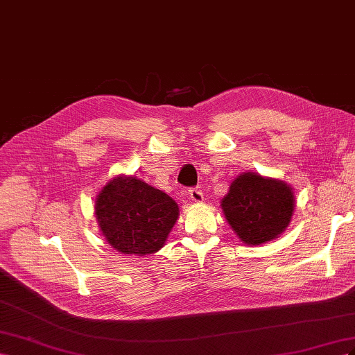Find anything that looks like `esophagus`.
I'll list each match as a JSON object with an SVG mask.
<instances>
[{"label":"esophagus","mask_w":355,"mask_h":355,"mask_svg":"<svg viewBox=\"0 0 355 355\" xmlns=\"http://www.w3.org/2000/svg\"><path fill=\"white\" fill-rule=\"evenodd\" d=\"M189 196L193 202H202L204 200V195H202V191L199 189H190L189 190Z\"/></svg>","instance_id":"esophagus-1"}]
</instances>
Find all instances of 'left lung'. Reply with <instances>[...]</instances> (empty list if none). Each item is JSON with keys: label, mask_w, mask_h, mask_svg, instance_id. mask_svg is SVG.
I'll use <instances>...</instances> for the list:
<instances>
[{"label": "left lung", "mask_w": 355, "mask_h": 355, "mask_svg": "<svg viewBox=\"0 0 355 355\" xmlns=\"http://www.w3.org/2000/svg\"><path fill=\"white\" fill-rule=\"evenodd\" d=\"M221 208L241 241L260 245L286 230L295 209V196L282 181L247 172L230 184Z\"/></svg>", "instance_id": "left-lung-1"}]
</instances>
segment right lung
Wrapping results in <instances>:
<instances>
[{"mask_svg": "<svg viewBox=\"0 0 355 355\" xmlns=\"http://www.w3.org/2000/svg\"><path fill=\"white\" fill-rule=\"evenodd\" d=\"M95 214L108 244L146 256L165 245L178 218L177 202L135 177H117L99 191Z\"/></svg>", "mask_w": 355, "mask_h": 355, "instance_id": "add662e5", "label": "right lung"}]
</instances>
